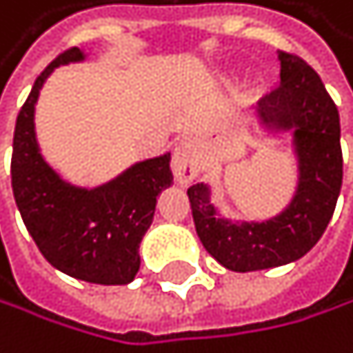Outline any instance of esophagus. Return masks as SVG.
Segmentation results:
<instances>
[{
  "label": "esophagus",
  "instance_id": "obj_1",
  "mask_svg": "<svg viewBox=\"0 0 353 353\" xmlns=\"http://www.w3.org/2000/svg\"><path fill=\"white\" fill-rule=\"evenodd\" d=\"M171 169H173L175 180H178V184H182V186L191 184L197 178L201 171V154H199V147L195 141L184 139L175 145Z\"/></svg>",
  "mask_w": 353,
  "mask_h": 353
}]
</instances>
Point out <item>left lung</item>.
<instances>
[{"label": "left lung", "instance_id": "left-lung-1", "mask_svg": "<svg viewBox=\"0 0 353 353\" xmlns=\"http://www.w3.org/2000/svg\"><path fill=\"white\" fill-rule=\"evenodd\" d=\"M278 58L280 86L260 99L258 117L271 132H293L299 180L291 203L269 221L234 223L216 214L208 184L188 188L201 245L239 273L288 265L308 254L332 219L343 184L336 103L306 60L286 52Z\"/></svg>", "mask_w": 353, "mask_h": 353}]
</instances>
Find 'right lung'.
I'll return each instance as SVG.
<instances>
[{
	"mask_svg": "<svg viewBox=\"0 0 353 353\" xmlns=\"http://www.w3.org/2000/svg\"><path fill=\"white\" fill-rule=\"evenodd\" d=\"M80 60L84 52L71 47L34 82L17 117L12 193L30 236L49 265L84 282L128 284L141 267L139 248L152 225L156 197L173 182L171 154L137 162L95 188L69 184L47 165L34 130V105L56 67Z\"/></svg>",
	"mask_w": 353,
	"mask_h": 353,
	"instance_id": "1",
	"label": "right lung"
}]
</instances>
